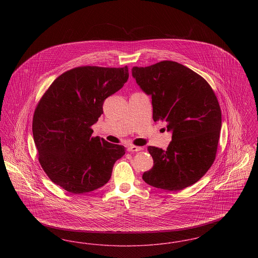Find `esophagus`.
Segmentation results:
<instances>
[{
	"instance_id": "1",
	"label": "esophagus",
	"mask_w": 258,
	"mask_h": 258,
	"mask_svg": "<svg viewBox=\"0 0 258 258\" xmlns=\"http://www.w3.org/2000/svg\"><path fill=\"white\" fill-rule=\"evenodd\" d=\"M141 150H143V148L142 147H138V146H128L127 147V151L128 152H138V151H141Z\"/></svg>"
}]
</instances>
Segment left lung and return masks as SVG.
<instances>
[{
    "mask_svg": "<svg viewBox=\"0 0 258 258\" xmlns=\"http://www.w3.org/2000/svg\"><path fill=\"white\" fill-rule=\"evenodd\" d=\"M133 76L152 97L153 119L172 131L168 147L149 146L154 166L142 175L150 185L182 190L196 184L214 163L221 111L212 87L199 74L173 61L134 67Z\"/></svg>",
    "mask_w": 258,
    "mask_h": 258,
    "instance_id": "obj_1",
    "label": "left lung"
}]
</instances>
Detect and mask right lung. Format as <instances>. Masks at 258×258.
Returning <instances> with one entry per match:
<instances>
[{
    "label": "right lung",
    "mask_w": 258,
    "mask_h": 258,
    "mask_svg": "<svg viewBox=\"0 0 258 258\" xmlns=\"http://www.w3.org/2000/svg\"><path fill=\"white\" fill-rule=\"evenodd\" d=\"M128 78V68L82 66L57 77L33 117L38 161L54 184L74 195L106 184L125 148L92 136L103 101Z\"/></svg>",
    "instance_id": "1"
}]
</instances>
